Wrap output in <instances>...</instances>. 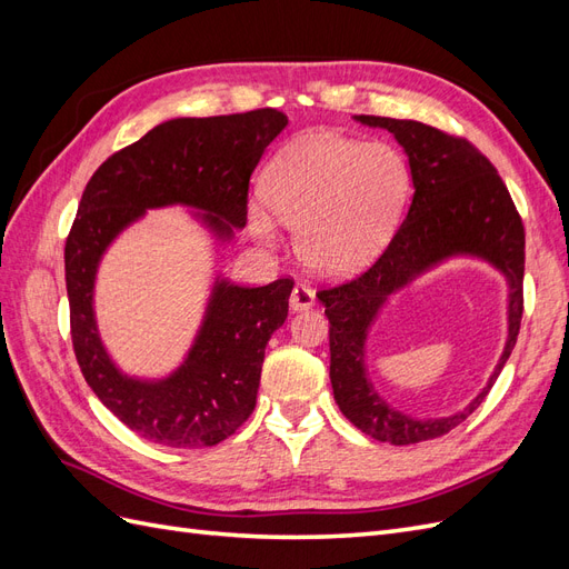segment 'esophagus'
<instances>
[{
  "instance_id": "obj_1",
  "label": "esophagus",
  "mask_w": 569,
  "mask_h": 569,
  "mask_svg": "<svg viewBox=\"0 0 569 569\" xmlns=\"http://www.w3.org/2000/svg\"><path fill=\"white\" fill-rule=\"evenodd\" d=\"M316 303V291L306 284H297L291 289V297H289V308L291 311H308V308H313Z\"/></svg>"
}]
</instances>
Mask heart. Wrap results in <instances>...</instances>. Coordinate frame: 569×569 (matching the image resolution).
I'll list each match as a JSON object with an SVG mask.
<instances>
[{
    "label": "heart",
    "instance_id": "obj_1",
    "mask_svg": "<svg viewBox=\"0 0 569 569\" xmlns=\"http://www.w3.org/2000/svg\"><path fill=\"white\" fill-rule=\"evenodd\" d=\"M408 192L403 157L385 142L313 134L287 144L263 176L268 209L297 228V251L325 274H347L385 244ZM258 242H278L261 206L249 211Z\"/></svg>",
    "mask_w": 569,
    "mask_h": 569
}]
</instances>
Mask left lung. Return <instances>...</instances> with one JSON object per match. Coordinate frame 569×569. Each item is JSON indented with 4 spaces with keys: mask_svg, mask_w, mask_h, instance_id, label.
I'll return each instance as SVG.
<instances>
[{
    "mask_svg": "<svg viewBox=\"0 0 569 569\" xmlns=\"http://www.w3.org/2000/svg\"><path fill=\"white\" fill-rule=\"evenodd\" d=\"M356 120L396 137L408 157L416 194L389 247L363 274L318 291L330 320V382L339 410L360 432L408 446L443 437L468 420L501 375L520 335L525 228L501 176L468 140L418 120L382 116H356ZM456 254L479 257L507 278V347L488 387L462 411L446 419H412L391 409L367 380V332L389 296Z\"/></svg>",
    "mask_w": 569,
    "mask_h": 569,
    "instance_id": "1",
    "label": "left lung"
}]
</instances>
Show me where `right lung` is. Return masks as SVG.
<instances>
[{
    "label": "right lung",
    "instance_id": "obj_1",
    "mask_svg": "<svg viewBox=\"0 0 569 569\" xmlns=\"http://www.w3.org/2000/svg\"><path fill=\"white\" fill-rule=\"evenodd\" d=\"M287 126L278 109L173 118L116 151L84 187L66 239L71 337L84 382L113 416L147 441L203 449L234 435L253 412L272 332L282 327L291 282L239 287L216 278L192 349L168 377L123 375L101 343L94 280L113 239L147 209L189 206L218 242L247 226L249 178Z\"/></svg>",
    "mask_w": 569,
    "mask_h": 569
}]
</instances>
